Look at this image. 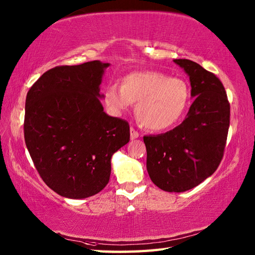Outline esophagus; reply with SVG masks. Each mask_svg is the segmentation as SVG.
<instances>
[{
    "instance_id": "esophagus-1",
    "label": "esophagus",
    "mask_w": 255,
    "mask_h": 255,
    "mask_svg": "<svg viewBox=\"0 0 255 255\" xmlns=\"http://www.w3.org/2000/svg\"><path fill=\"white\" fill-rule=\"evenodd\" d=\"M139 137V132L137 130H134V128H130V138L133 140Z\"/></svg>"
}]
</instances>
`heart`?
Instances as JSON below:
<instances>
[{"mask_svg":"<svg viewBox=\"0 0 255 255\" xmlns=\"http://www.w3.org/2000/svg\"><path fill=\"white\" fill-rule=\"evenodd\" d=\"M104 99L114 111L123 112L136 103V117L150 130H165L185 115L192 91L183 79L159 71H137L125 77L122 88L108 85Z\"/></svg>","mask_w":255,"mask_h":255,"instance_id":"obj_1","label":"heart"}]
</instances>
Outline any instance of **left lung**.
<instances>
[{
	"mask_svg": "<svg viewBox=\"0 0 255 255\" xmlns=\"http://www.w3.org/2000/svg\"><path fill=\"white\" fill-rule=\"evenodd\" d=\"M174 62L189 75L195 97L181 125L158 136H144L147 170L165 192L188 191L217 170L230 124V104L221 81L188 59Z\"/></svg>",
	"mask_w": 255,
	"mask_h": 255,
	"instance_id": "obj_1",
	"label": "left lung"
}]
</instances>
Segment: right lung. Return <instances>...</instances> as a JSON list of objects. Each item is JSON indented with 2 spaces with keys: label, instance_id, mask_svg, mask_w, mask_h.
<instances>
[{
  "label": "right lung",
  "instance_id": "obj_1",
  "mask_svg": "<svg viewBox=\"0 0 255 255\" xmlns=\"http://www.w3.org/2000/svg\"><path fill=\"white\" fill-rule=\"evenodd\" d=\"M110 63L90 61L48 70L26 96V147L48 187L86 198L110 181L112 155L129 142L128 122L105 114L99 100Z\"/></svg>",
  "mask_w": 255,
  "mask_h": 255
}]
</instances>
